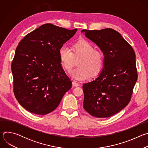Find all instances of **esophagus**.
<instances>
[{"label": "esophagus", "instance_id": "obj_1", "mask_svg": "<svg viewBox=\"0 0 148 148\" xmlns=\"http://www.w3.org/2000/svg\"><path fill=\"white\" fill-rule=\"evenodd\" d=\"M73 86L74 87H78V86H79V84L78 82H77V81H73Z\"/></svg>", "mask_w": 148, "mask_h": 148}]
</instances>
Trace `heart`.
I'll return each mask as SVG.
<instances>
[{"mask_svg":"<svg viewBox=\"0 0 148 148\" xmlns=\"http://www.w3.org/2000/svg\"><path fill=\"white\" fill-rule=\"evenodd\" d=\"M58 57L62 67L69 72L73 68L75 59H79V67L73 70L70 75L73 78L82 81L96 75L101 71L104 62L103 54L95 50L93 45L89 41L82 40L78 41L72 46V51L67 47L60 48Z\"/></svg>","mask_w":148,"mask_h":148,"instance_id":"heart-1","label":"heart"}]
</instances>
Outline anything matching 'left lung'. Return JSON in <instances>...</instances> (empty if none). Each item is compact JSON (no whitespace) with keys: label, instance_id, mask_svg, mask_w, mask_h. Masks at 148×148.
Wrapping results in <instances>:
<instances>
[{"label":"left lung","instance_id":"left-lung-1","mask_svg":"<svg viewBox=\"0 0 148 148\" xmlns=\"http://www.w3.org/2000/svg\"><path fill=\"white\" fill-rule=\"evenodd\" d=\"M103 52V69L94 80L84 84L83 107L97 118H108L131 101L138 78L136 56L132 46L117 31L82 30Z\"/></svg>","mask_w":148,"mask_h":148}]
</instances>
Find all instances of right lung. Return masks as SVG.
<instances>
[{
	"label": "right lung",
	"instance_id": "1",
	"mask_svg": "<svg viewBox=\"0 0 148 148\" xmlns=\"http://www.w3.org/2000/svg\"><path fill=\"white\" fill-rule=\"evenodd\" d=\"M77 31L47 23L19 42L12 63L13 91L29 112L49 114L71 89L72 82L62 68L58 53Z\"/></svg>",
	"mask_w": 148,
	"mask_h": 148
}]
</instances>
